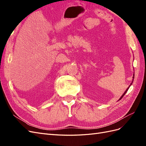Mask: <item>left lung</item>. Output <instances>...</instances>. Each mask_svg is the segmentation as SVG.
I'll list each match as a JSON object with an SVG mask.
<instances>
[{
    "label": "left lung",
    "instance_id": "left-lung-1",
    "mask_svg": "<svg viewBox=\"0 0 146 146\" xmlns=\"http://www.w3.org/2000/svg\"><path fill=\"white\" fill-rule=\"evenodd\" d=\"M134 76H135V73H134V74H133V79H134ZM132 82H133V81H132ZM132 82H131V84H132ZM130 86H129V88H127V90H126V91H125V92H124V93H123V94H122V96H121V98H120V99H119V100H121V99H122V98H123V96H124V95H125V94H126V92H127V91H128V90H129V87H130Z\"/></svg>",
    "mask_w": 146,
    "mask_h": 146
}]
</instances>
